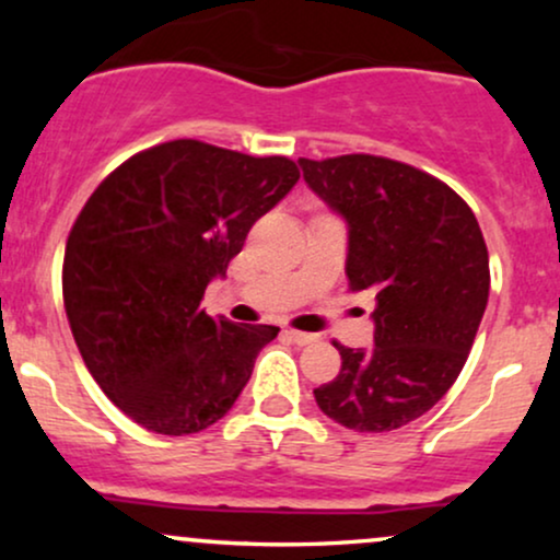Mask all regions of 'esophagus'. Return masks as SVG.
Instances as JSON below:
<instances>
[{
    "instance_id": "34e87169",
    "label": "esophagus",
    "mask_w": 560,
    "mask_h": 560,
    "mask_svg": "<svg viewBox=\"0 0 560 560\" xmlns=\"http://www.w3.org/2000/svg\"><path fill=\"white\" fill-rule=\"evenodd\" d=\"M284 337L289 339V342H294V345H300V347L316 342V334H305V331H294V329H287Z\"/></svg>"
}]
</instances>
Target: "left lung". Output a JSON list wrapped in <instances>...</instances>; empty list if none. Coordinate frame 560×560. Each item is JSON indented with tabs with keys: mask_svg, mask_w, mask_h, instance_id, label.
<instances>
[{
	"mask_svg": "<svg viewBox=\"0 0 560 560\" xmlns=\"http://www.w3.org/2000/svg\"><path fill=\"white\" fill-rule=\"evenodd\" d=\"M307 186L347 223L352 292H376L374 347L334 342L342 369L313 389L329 419L392 432L442 400L490 298V255L471 208L413 165L376 155L300 158Z\"/></svg>",
	"mask_w": 560,
	"mask_h": 560,
	"instance_id": "obj_1",
	"label": "left lung"
}]
</instances>
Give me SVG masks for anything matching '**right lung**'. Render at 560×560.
I'll return each mask as SVG.
<instances>
[{
  "label": "right lung",
  "instance_id": "right-lung-1",
  "mask_svg": "<svg viewBox=\"0 0 560 560\" xmlns=\"http://www.w3.org/2000/svg\"><path fill=\"white\" fill-rule=\"evenodd\" d=\"M298 178L289 158L176 139L128 158L86 199L62 300L89 374L139 427L202 432L242 395L279 329L210 318L199 302Z\"/></svg>",
  "mask_w": 560,
  "mask_h": 560
}]
</instances>
